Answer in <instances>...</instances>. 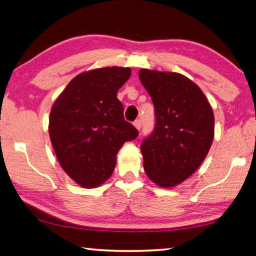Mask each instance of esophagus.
<instances>
[{
    "label": "esophagus",
    "mask_w": 256,
    "mask_h": 256,
    "mask_svg": "<svg viewBox=\"0 0 256 256\" xmlns=\"http://www.w3.org/2000/svg\"><path fill=\"white\" fill-rule=\"evenodd\" d=\"M134 126H135V127L138 129V130H140V127H142V121L138 119V120H136L135 122H134Z\"/></svg>",
    "instance_id": "obj_1"
}]
</instances>
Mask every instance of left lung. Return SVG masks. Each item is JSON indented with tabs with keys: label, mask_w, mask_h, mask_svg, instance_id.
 <instances>
[{
	"label": "left lung",
	"mask_w": 256,
	"mask_h": 256,
	"mask_svg": "<svg viewBox=\"0 0 256 256\" xmlns=\"http://www.w3.org/2000/svg\"><path fill=\"white\" fill-rule=\"evenodd\" d=\"M140 80L155 108L153 134L142 140L144 170L155 184L173 188L194 174L214 135L212 108L186 76L142 68Z\"/></svg>",
	"instance_id": "8db88e82"
}]
</instances>
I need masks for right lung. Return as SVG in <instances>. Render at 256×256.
Returning <instances> with one entry per match:
<instances>
[{
  "label": "right lung",
  "mask_w": 256,
  "mask_h": 256,
  "mask_svg": "<svg viewBox=\"0 0 256 256\" xmlns=\"http://www.w3.org/2000/svg\"><path fill=\"white\" fill-rule=\"evenodd\" d=\"M129 67H103L78 74L67 84L49 116V137L62 168L83 188H96L114 173L116 154L138 130L124 118L116 92Z\"/></svg>",
  "instance_id": "1"
}]
</instances>
